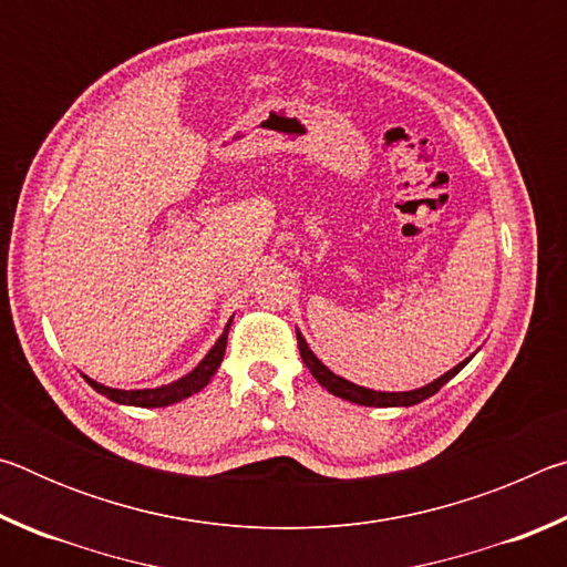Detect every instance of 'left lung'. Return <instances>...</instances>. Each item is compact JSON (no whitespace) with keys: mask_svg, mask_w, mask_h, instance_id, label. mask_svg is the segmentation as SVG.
Segmentation results:
<instances>
[{"mask_svg":"<svg viewBox=\"0 0 567 567\" xmlns=\"http://www.w3.org/2000/svg\"><path fill=\"white\" fill-rule=\"evenodd\" d=\"M297 348H300L302 354V362L307 364V370L312 372V378L320 382L322 388H328L332 395H338L342 400H350L354 405H364V408H408V405H417V402L433 398L435 392L445 385L450 378H455L460 370L465 368V362H460L457 368H453L450 372H445L443 378H437L435 382H430L427 388H420V390H410V392H375V390H368V388H360V385H352V382L342 380L330 372L324 364L315 358L307 348V342L300 338V332H297Z\"/></svg>","mask_w":567,"mask_h":567,"instance_id":"8db88e82","label":"left lung"}]
</instances>
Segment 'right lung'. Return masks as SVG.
Segmentation results:
<instances>
[{"label": "right lung", "mask_w": 567, "mask_h": 567, "mask_svg": "<svg viewBox=\"0 0 567 567\" xmlns=\"http://www.w3.org/2000/svg\"><path fill=\"white\" fill-rule=\"evenodd\" d=\"M233 322V320H229ZM229 322L223 332V338L215 342V348L207 352V358L197 364L195 370L189 372L177 382H172V385L165 388H155V390H114V388H104L100 382H94L90 378H84L90 382V385L102 392L104 398H110L112 402H122V405H134V408H165L172 405V402H179L189 395H195V392L203 390L213 375L219 368V362L225 358V348H227V330H229Z\"/></svg>", "instance_id": "right-lung-1"}]
</instances>
